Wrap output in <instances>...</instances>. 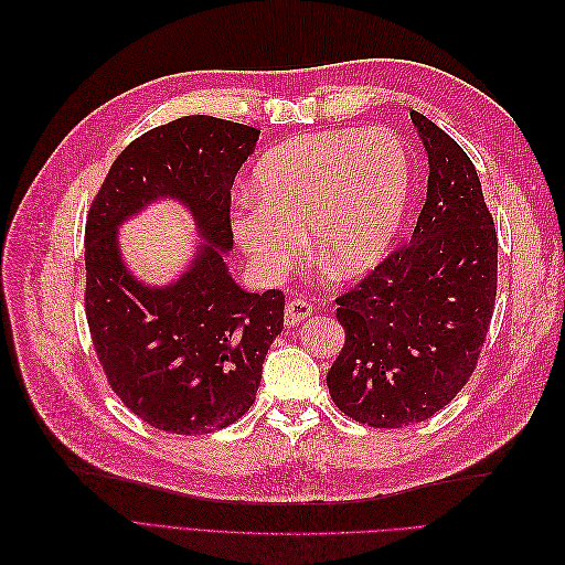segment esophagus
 Masks as SVG:
<instances>
[{
  "instance_id": "34e87169",
  "label": "esophagus",
  "mask_w": 565,
  "mask_h": 565,
  "mask_svg": "<svg viewBox=\"0 0 565 565\" xmlns=\"http://www.w3.org/2000/svg\"><path fill=\"white\" fill-rule=\"evenodd\" d=\"M313 313V306L306 301V299H292L287 301L285 306V322L289 324V328H295V324H299L301 320H306Z\"/></svg>"
}]
</instances>
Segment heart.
Wrapping results in <instances>:
<instances>
[{
    "mask_svg": "<svg viewBox=\"0 0 565 565\" xmlns=\"http://www.w3.org/2000/svg\"><path fill=\"white\" fill-rule=\"evenodd\" d=\"M252 183L233 233L262 276L276 278L297 259L303 226L324 266L355 276L380 264L396 237L413 167L388 127L334 129L268 150Z\"/></svg>",
    "mask_w": 565,
    "mask_h": 565,
    "instance_id": "heart-1",
    "label": "heart"
}]
</instances>
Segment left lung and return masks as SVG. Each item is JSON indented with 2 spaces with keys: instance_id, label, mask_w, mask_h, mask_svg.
<instances>
[{
  "instance_id": "obj_1",
  "label": "left lung",
  "mask_w": 565,
  "mask_h": 565,
  "mask_svg": "<svg viewBox=\"0 0 565 565\" xmlns=\"http://www.w3.org/2000/svg\"><path fill=\"white\" fill-rule=\"evenodd\" d=\"M429 188L409 243L337 297L344 349L328 372L334 405L374 429L434 417L465 388L498 297V233L465 150L409 113Z\"/></svg>"
}]
</instances>
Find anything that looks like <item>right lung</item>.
Wrapping results in <instances>:
<instances>
[{
	"mask_svg": "<svg viewBox=\"0 0 565 565\" xmlns=\"http://www.w3.org/2000/svg\"><path fill=\"white\" fill-rule=\"evenodd\" d=\"M259 129L188 115L131 141L100 183L84 228V311L110 388L136 417L167 434L200 436L241 419L282 332L285 295H252L224 262L233 247L231 188ZM158 196L192 210L211 245L167 288L130 278L116 226Z\"/></svg>",
	"mask_w": 565,
	"mask_h": 565,
	"instance_id": "right-lung-1",
	"label": "right lung"
}]
</instances>
